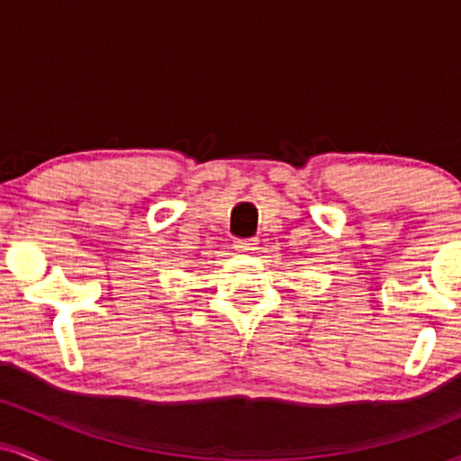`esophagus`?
Wrapping results in <instances>:
<instances>
[{"instance_id": "1", "label": "esophagus", "mask_w": 461, "mask_h": 461, "mask_svg": "<svg viewBox=\"0 0 461 461\" xmlns=\"http://www.w3.org/2000/svg\"><path fill=\"white\" fill-rule=\"evenodd\" d=\"M234 249L238 253H253L258 249L256 238H236Z\"/></svg>"}]
</instances>
